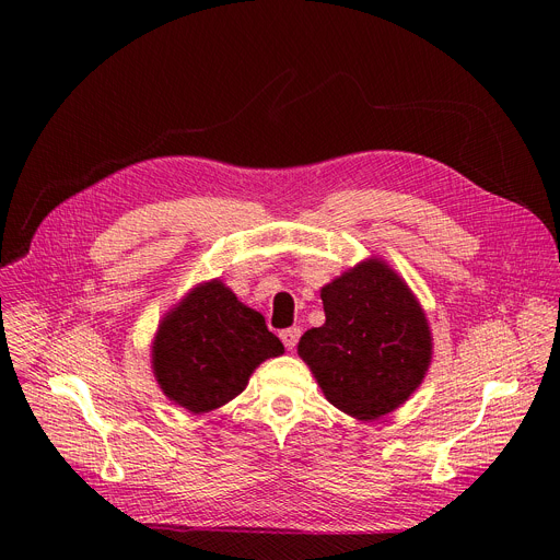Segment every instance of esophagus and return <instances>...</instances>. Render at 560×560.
I'll use <instances>...</instances> for the list:
<instances>
[{"label": "esophagus", "mask_w": 560, "mask_h": 560, "mask_svg": "<svg viewBox=\"0 0 560 560\" xmlns=\"http://www.w3.org/2000/svg\"><path fill=\"white\" fill-rule=\"evenodd\" d=\"M300 336H302V329H300V327H290V329H283V331L279 334V338H281V342L285 345V349H295L298 342H300Z\"/></svg>", "instance_id": "esophagus-1"}]
</instances>
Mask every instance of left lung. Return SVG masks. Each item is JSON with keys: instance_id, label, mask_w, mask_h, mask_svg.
<instances>
[{"instance_id": "8db88e82", "label": "left lung", "mask_w": 560, "mask_h": 560, "mask_svg": "<svg viewBox=\"0 0 560 560\" xmlns=\"http://www.w3.org/2000/svg\"><path fill=\"white\" fill-rule=\"evenodd\" d=\"M322 304L327 322L298 347L322 393L351 418L390 413L431 363V334L413 292L372 258L322 288Z\"/></svg>"}]
</instances>
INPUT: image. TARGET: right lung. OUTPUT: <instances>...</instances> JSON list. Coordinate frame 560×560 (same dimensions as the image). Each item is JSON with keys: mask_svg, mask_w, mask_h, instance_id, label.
<instances>
[{"mask_svg": "<svg viewBox=\"0 0 560 560\" xmlns=\"http://www.w3.org/2000/svg\"><path fill=\"white\" fill-rule=\"evenodd\" d=\"M281 354L283 345L265 317L241 304L224 283L211 281L163 317L152 363L172 401L190 413H209L241 395L265 359Z\"/></svg>", "mask_w": 560, "mask_h": 560, "instance_id": "right-lung-1", "label": "right lung"}]
</instances>
